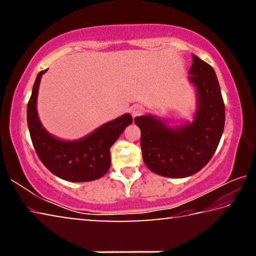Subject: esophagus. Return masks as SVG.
Returning <instances> with one entry per match:
<instances>
[{"mask_svg":"<svg viewBox=\"0 0 256 256\" xmlns=\"http://www.w3.org/2000/svg\"><path fill=\"white\" fill-rule=\"evenodd\" d=\"M144 112V108L142 107L141 105H134V106L131 107V114H132L133 118L141 115Z\"/></svg>","mask_w":256,"mask_h":256,"instance_id":"obj_1","label":"esophagus"}]
</instances>
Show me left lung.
Returning <instances> with one entry per match:
<instances>
[{"instance_id": "left-lung-1", "label": "left lung", "mask_w": 256, "mask_h": 256, "mask_svg": "<svg viewBox=\"0 0 256 256\" xmlns=\"http://www.w3.org/2000/svg\"><path fill=\"white\" fill-rule=\"evenodd\" d=\"M188 73L198 92L192 123L170 128L151 115L134 118L141 130L146 166L160 176L183 178L201 170L216 152L224 132V104L214 70L193 55Z\"/></svg>"}]
</instances>
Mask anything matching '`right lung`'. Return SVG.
I'll return each mask as SVG.
<instances>
[{
	"label": "right lung",
	"instance_id": "right-lung-1",
	"mask_svg": "<svg viewBox=\"0 0 256 256\" xmlns=\"http://www.w3.org/2000/svg\"><path fill=\"white\" fill-rule=\"evenodd\" d=\"M38 73L27 105V122L34 148L40 162L50 172L68 182H90L102 177L110 167V146L132 116L124 114L76 141H63L46 131L37 114V94L42 76Z\"/></svg>",
	"mask_w": 256,
	"mask_h": 256
}]
</instances>
